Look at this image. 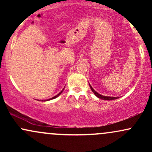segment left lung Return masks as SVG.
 <instances>
[{
	"mask_svg": "<svg viewBox=\"0 0 152 152\" xmlns=\"http://www.w3.org/2000/svg\"><path fill=\"white\" fill-rule=\"evenodd\" d=\"M89 86H90L91 89L92 91H93V93L95 94L96 96L98 97L99 99H103V100H108V101H109V100H114V99H116L119 98V97H118V96L117 97H113V96H103V95H102V94H99L98 92L94 90L93 88H92V86H91L90 83H89Z\"/></svg>",
	"mask_w": 152,
	"mask_h": 152,
	"instance_id": "left-lung-1",
	"label": "left lung"
}]
</instances>
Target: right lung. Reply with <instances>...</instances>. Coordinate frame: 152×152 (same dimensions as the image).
Listing matches in <instances>:
<instances>
[{
  "label": "right lung",
  "instance_id": "obj_1",
  "mask_svg": "<svg viewBox=\"0 0 152 152\" xmlns=\"http://www.w3.org/2000/svg\"><path fill=\"white\" fill-rule=\"evenodd\" d=\"M64 88H63L62 89V91L61 92H59V94H57L56 96H53V97H52V98H50V99H47V100H42V102H46V101H50V100H52V99H56V98H57V97L58 96H59L61 95V93L63 91H64Z\"/></svg>",
  "mask_w": 152,
  "mask_h": 152
}]
</instances>
